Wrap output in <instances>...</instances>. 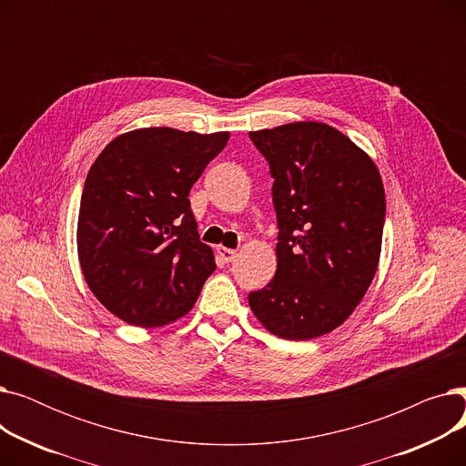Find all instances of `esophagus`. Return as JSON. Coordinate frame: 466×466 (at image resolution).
<instances>
[{"mask_svg": "<svg viewBox=\"0 0 466 466\" xmlns=\"http://www.w3.org/2000/svg\"><path fill=\"white\" fill-rule=\"evenodd\" d=\"M217 255L220 257V260H223V262H232V260L238 257V251L228 249V248H225V246H218V248H217Z\"/></svg>", "mask_w": 466, "mask_h": 466, "instance_id": "obj_1", "label": "esophagus"}]
</instances>
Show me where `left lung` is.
Here are the masks:
<instances>
[{
  "label": "left lung",
  "mask_w": 466,
  "mask_h": 466,
  "mask_svg": "<svg viewBox=\"0 0 466 466\" xmlns=\"http://www.w3.org/2000/svg\"><path fill=\"white\" fill-rule=\"evenodd\" d=\"M270 162L278 270L249 295L258 323L283 339L344 325L380 264L385 188L372 157L317 120L249 132Z\"/></svg>",
  "instance_id": "8db88e82"
}]
</instances>
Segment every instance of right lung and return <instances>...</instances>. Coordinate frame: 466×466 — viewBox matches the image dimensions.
<instances>
[{"label": "right lung", "instance_id": "add662e5", "mask_svg": "<svg viewBox=\"0 0 466 466\" xmlns=\"http://www.w3.org/2000/svg\"><path fill=\"white\" fill-rule=\"evenodd\" d=\"M230 132L167 127L116 136L85 181L77 255L92 295L115 317L157 329L185 317L215 270L188 192Z\"/></svg>", "mask_w": 466, "mask_h": 466}]
</instances>
